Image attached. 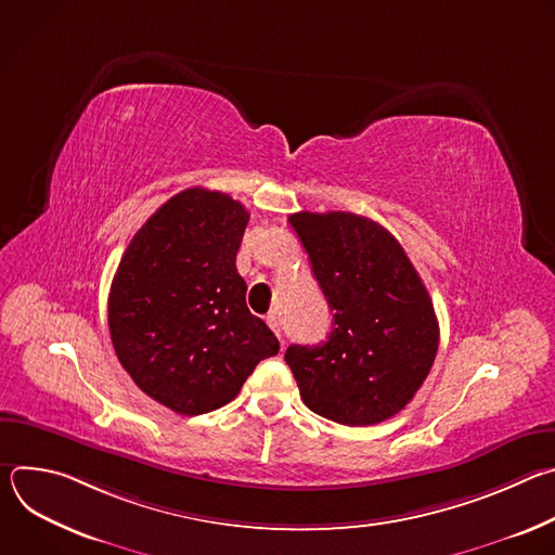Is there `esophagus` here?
Masks as SVG:
<instances>
[{"label": "esophagus", "instance_id": "obj_1", "mask_svg": "<svg viewBox=\"0 0 555 555\" xmlns=\"http://www.w3.org/2000/svg\"><path fill=\"white\" fill-rule=\"evenodd\" d=\"M266 323H268V325H270V330L281 338V325H279L276 313H268V315H266Z\"/></svg>", "mask_w": 555, "mask_h": 555}]
</instances>
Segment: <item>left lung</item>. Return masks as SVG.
I'll return each instance as SVG.
<instances>
[{
    "instance_id": "1",
    "label": "left lung",
    "mask_w": 555,
    "mask_h": 555,
    "mask_svg": "<svg viewBox=\"0 0 555 555\" xmlns=\"http://www.w3.org/2000/svg\"><path fill=\"white\" fill-rule=\"evenodd\" d=\"M289 223L334 311L327 343L285 351L305 406L345 426L398 415L428 377L439 347L424 281L400 242L369 217L302 210Z\"/></svg>"
}]
</instances>
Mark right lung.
I'll use <instances>...</instances> for the list:
<instances>
[{"label": "right lung", "mask_w": 555, "mask_h": 555, "mask_svg": "<svg viewBox=\"0 0 555 555\" xmlns=\"http://www.w3.org/2000/svg\"><path fill=\"white\" fill-rule=\"evenodd\" d=\"M248 221L230 195L186 189L133 234L112 281L109 334L120 364L180 415L225 406L255 366L279 353L234 263Z\"/></svg>", "instance_id": "1"}]
</instances>
